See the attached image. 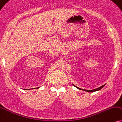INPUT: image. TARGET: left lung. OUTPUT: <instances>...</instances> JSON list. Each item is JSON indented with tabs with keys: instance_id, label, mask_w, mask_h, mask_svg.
<instances>
[{
	"instance_id": "8db88e82",
	"label": "left lung",
	"mask_w": 122,
	"mask_h": 122,
	"mask_svg": "<svg viewBox=\"0 0 122 122\" xmlns=\"http://www.w3.org/2000/svg\"><path fill=\"white\" fill-rule=\"evenodd\" d=\"M72 85H73L74 86L76 87V88H77V89H80V90H82V91H85V92H96V91H100V89H101L103 87L105 86V85H102V86L99 87V88H98L94 89H92V90H86V89H83L80 88H79V87L76 86V85H75L74 84H72Z\"/></svg>"
}]
</instances>
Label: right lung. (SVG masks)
Listing matches in <instances>:
<instances>
[{
    "label": "right lung",
    "instance_id": "add662e5",
    "mask_svg": "<svg viewBox=\"0 0 122 122\" xmlns=\"http://www.w3.org/2000/svg\"><path fill=\"white\" fill-rule=\"evenodd\" d=\"M33 89H34V88H33ZM25 90H27V89H25Z\"/></svg>",
    "mask_w": 122,
    "mask_h": 122
}]
</instances>
